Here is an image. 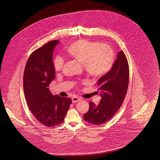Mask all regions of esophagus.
I'll use <instances>...</instances> for the list:
<instances>
[{"instance_id":"1","label":"esophagus","mask_w":160,"mask_h":160,"mask_svg":"<svg viewBox=\"0 0 160 160\" xmlns=\"http://www.w3.org/2000/svg\"><path fill=\"white\" fill-rule=\"evenodd\" d=\"M80 100H81L80 98H78V97H73L72 98V101L73 103H76V102H78V101H80Z\"/></svg>"}]
</instances>
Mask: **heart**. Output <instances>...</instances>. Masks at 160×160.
Listing matches in <instances>:
<instances>
[{"label":"heart","instance_id":"obj_1","mask_svg":"<svg viewBox=\"0 0 160 160\" xmlns=\"http://www.w3.org/2000/svg\"><path fill=\"white\" fill-rule=\"evenodd\" d=\"M71 58L83 65L87 73L93 78L106 76L113 68L114 54L108 46L99 42L82 39L69 44L66 49ZM64 65V61L60 57L54 60L56 71H60Z\"/></svg>","mask_w":160,"mask_h":160}]
</instances>
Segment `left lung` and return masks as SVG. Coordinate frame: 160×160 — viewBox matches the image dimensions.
Here are the masks:
<instances>
[{
	"instance_id": "left-lung-1",
	"label": "left lung",
	"mask_w": 160,
	"mask_h": 160,
	"mask_svg": "<svg viewBox=\"0 0 160 160\" xmlns=\"http://www.w3.org/2000/svg\"><path fill=\"white\" fill-rule=\"evenodd\" d=\"M128 83V63L123 52L120 51L111 71L98 80L101 97L99 104L89 102V109L83 114L84 120L93 125H101L113 117L122 106Z\"/></svg>"
}]
</instances>
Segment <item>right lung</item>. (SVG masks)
<instances>
[{"label":"right lung","mask_w":160,"mask_h":160,"mask_svg":"<svg viewBox=\"0 0 160 160\" xmlns=\"http://www.w3.org/2000/svg\"><path fill=\"white\" fill-rule=\"evenodd\" d=\"M59 43L53 40L34 51L26 63L23 88L29 108L35 119L48 127L63 121L72 100L53 95L48 86L55 78L53 52Z\"/></svg>","instance_id":"right-lung-1"}]
</instances>
